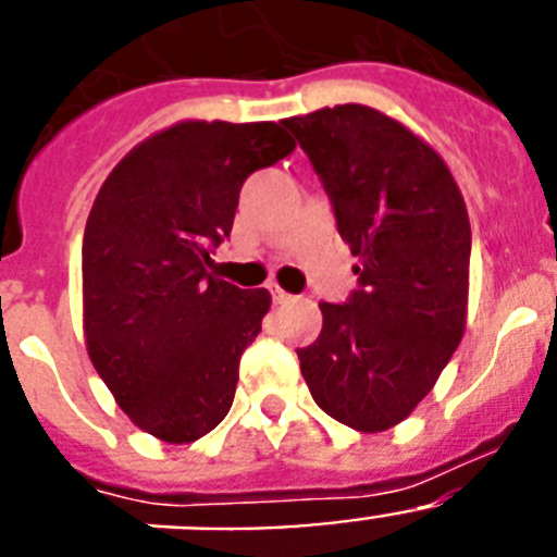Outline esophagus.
Segmentation results:
<instances>
[{
	"label": "esophagus",
	"mask_w": 557,
	"mask_h": 557,
	"mask_svg": "<svg viewBox=\"0 0 557 557\" xmlns=\"http://www.w3.org/2000/svg\"><path fill=\"white\" fill-rule=\"evenodd\" d=\"M270 295H273V304H289L293 301V295L287 289H282L278 284H270Z\"/></svg>",
	"instance_id": "esophagus-1"
}]
</instances>
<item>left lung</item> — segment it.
<instances>
[{"instance_id": "left-lung-1", "label": "left lung", "mask_w": 557, "mask_h": 557, "mask_svg": "<svg viewBox=\"0 0 557 557\" xmlns=\"http://www.w3.org/2000/svg\"><path fill=\"white\" fill-rule=\"evenodd\" d=\"M359 264L348 304H321L323 329L298 348L309 393L357 432L405 421L460 346L471 225L446 161L376 108L289 116Z\"/></svg>"}]
</instances>
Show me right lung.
<instances>
[{"label":"right lung","instance_id":"1","mask_svg":"<svg viewBox=\"0 0 557 557\" xmlns=\"http://www.w3.org/2000/svg\"><path fill=\"white\" fill-rule=\"evenodd\" d=\"M295 141L275 122L186 120L113 166L83 234V332L91 366L133 424L191 444L228 416L239 357L268 289L209 273L250 172Z\"/></svg>","mask_w":557,"mask_h":557}]
</instances>
